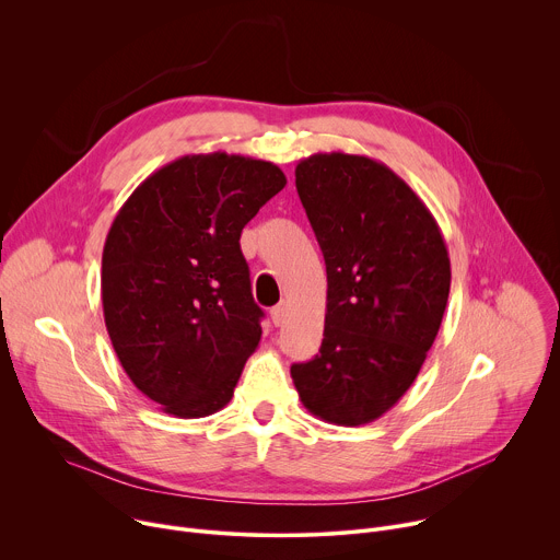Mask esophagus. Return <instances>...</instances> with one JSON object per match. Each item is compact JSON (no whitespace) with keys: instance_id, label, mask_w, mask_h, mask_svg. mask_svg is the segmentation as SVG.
Segmentation results:
<instances>
[{"instance_id":"1","label":"esophagus","mask_w":560,"mask_h":560,"mask_svg":"<svg viewBox=\"0 0 560 560\" xmlns=\"http://www.w3.org/2000/svg\"><path fill=\"white\" fill-rule=\"evenodd\" d=\"M285 314H288V303L285 301H281L279 305H275L272 307V312H270V316H272V324L279 328V326H283V322H285Z\"/></svg>"}]
</instances>
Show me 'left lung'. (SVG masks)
Listing matches in <instances>:
<instances>
[{
  "mask_svg": "<svg viewBox=\"0 0 560 560\" xmlns=\"http://www.w3.org/2000/svg\"><path fill=\"white\" fill-rule=\"evenodd\" d=\"M328 272L318 354L290 368L322 421L363 425L415 383L450 294V257L419 195L376 159L316 152L294 171Z\"/></svg>",
  "mask_w": 560,
  "mask_h": 560,
  "instance_id": "left-lung-1",
  "label": "left lung"
}]
</instances>
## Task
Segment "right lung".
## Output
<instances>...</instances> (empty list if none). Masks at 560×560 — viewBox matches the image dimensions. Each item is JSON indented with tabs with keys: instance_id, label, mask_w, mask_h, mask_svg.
Returning a JSON list of instances; mask_svg holds the SVG:
<instances>
[{
	"instance_id": "1",
	"label": "right lung",
	"mask_w": 560,
	"mask_h": 560,
	"mask_svg": "<svg viewBox=\"0 0 560 560\" xmlns=\"http://www.w3.org/2000/svg\"><path fill=\"white\" fill-rule=\"evenodd\" d=\"M283 186L264 159L186 154L117 212L102 257L104 322L121 368L164 412L199 419L232 398L264 316L238 236Z\"/></svg>"
}]
</instances>
